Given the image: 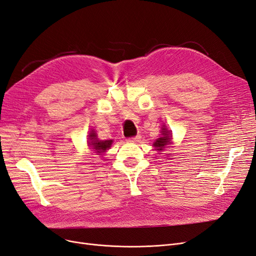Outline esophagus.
Masks as SVG:
<instances>
[{"instance_id": "esophagus-1", "label": "esophagus", "mask_w": 256, "mask_h": 256, "mask_svg": "<svg viewBox=\"0 0 256 256\" xmlns=\"http://www.w3.org/2000/svg\"><path fill=\"white\" fill-rule=\"evenodd\" d=\"M130 141H132V142H140V141H141V136L137 135L135 137H132V138H130Z\"/></svg>"}]
</instances>
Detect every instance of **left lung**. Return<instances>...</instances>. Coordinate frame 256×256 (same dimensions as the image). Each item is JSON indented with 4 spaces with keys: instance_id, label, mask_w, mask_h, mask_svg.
I'll return each instance as SVG.
<instances>
[{
    "instance_id": "obj_1",
    "label": "left lung",
    "mask_w": 256,
    "mask_h": 256,
    "mask_svg": "<svg viewBox=\"0 0 256 256\" xmlns=\"http://www.w3.org/2000/svg\"><path fill=\"white\" fill-rule=\"evenodd\" d=\"M162 137L158 138L156 140V142L153 144L154 146L157 148L156 150H158V152H162V150H164L166 146H168L170 144V140H171V134H170V132L166 128H162Z\"/></svg>"
}]
</instances>
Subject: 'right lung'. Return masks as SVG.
<instances>
[{
	"label": "right lung",
	"instance_id": "1",
	"mask_svg": "<svg viewBox=\"0 0 256 256\" xmlns=\"http://www.w3.org/2000/svg\"><path fill=\"white\" fill-rule=\"evenodd\" d=\"M88 137H90L88 144L92 148V150H96V153H98V154L106 152L108 148H110V146L112 144V140H98L96 133H94V130L90 132Z\"/></svg>",
	"mask_w": 256,
	"mask_h": 256
}]
</instances>
